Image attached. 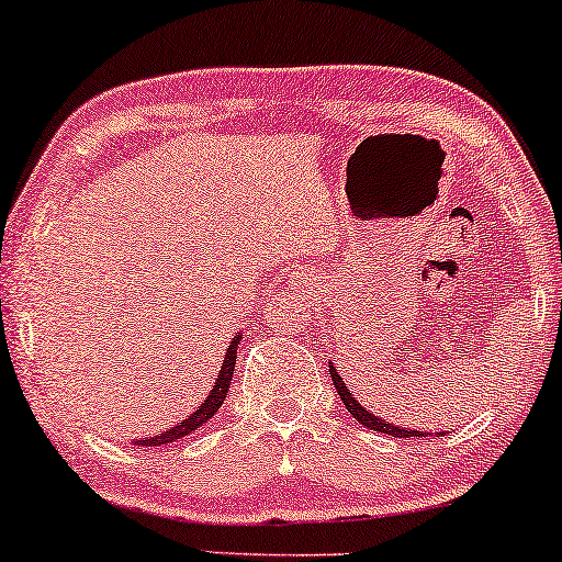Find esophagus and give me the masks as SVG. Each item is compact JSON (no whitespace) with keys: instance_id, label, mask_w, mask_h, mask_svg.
Returning <instances> with one entry per match:
<instances>
[{"instance_id":"esophagus-1","label":"esophagus","mask_w":562,"mask_h":562,"mask_svg":"<svg viewBox=\"0 0 562 562\" xmlns=\"http://www.w3.org/2000/svg\"><path fill=\"white\" fill-rule=\"evenodd\" d=\"M289 286L296 291H312V286H314V273L312 271H296L294 276H291V281H289Z\"/></svg>"}]
</instances>
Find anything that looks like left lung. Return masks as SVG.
<instances>
[{"label":"left lung","instance_id":"8db88e82","mask_svg":"<svg viewBox=\"0 0 562 562\" xmlns=\"http://www.w3.org/2000/svg\"><path fill=\"white\" fill-rule=\"evenodd\" d=\"M329 375H333V383H335L337 394H340V398H342L345 409H348V412L352 414V417H356L363 427L373 429V432L391 435V437H427V435H429V432H417V429H409V427H396V425H391V422L381 419V417H375V414L368 412L366 406L358 402L356 394H350L348 383L342 381V375L335 371V366H333V363H329ZM442 435H445V432H435V437H442Z\"/></svg>","mask_w":562,"mask_h":562}]
</instances>
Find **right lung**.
<instances>
[{"label":"right lung","mask_w":562,"mask_h":562,"mask_svg":"<svg viewBox=\"0 0 562 562\" xmlns=\"http://www.w3.org/2000/svg\"><path fill=\"white\" fill-rule=\"evenodd\" d=\"M243 335L237 333L233 337V342L227 345V352H225V360H222V368H220V375H217V383H214L210 396L204 398L202 406L194 414H189L187 419H181L179 425L166 429V432L160 435H153V437H143V440H137V445H143V448H158V445H168V442H176L181 440V437H187L194 432V429H199L204 425L206 419H212L214 414H217V409L222 404H225L227 398V391H229V383H233V371H235V358H237V345H240Z\"/></svg>","instance_id":"1"}]
</instances>
